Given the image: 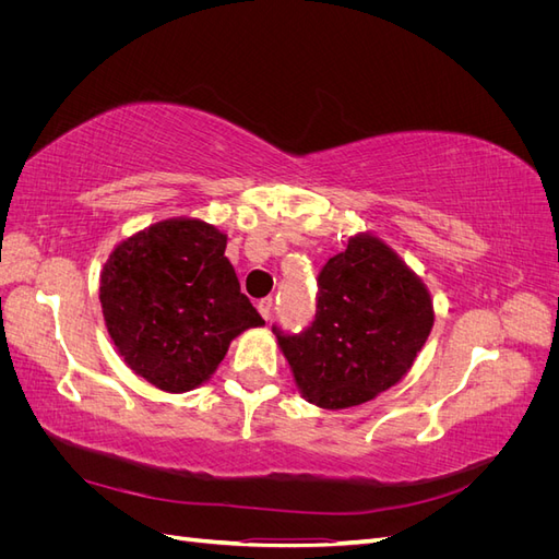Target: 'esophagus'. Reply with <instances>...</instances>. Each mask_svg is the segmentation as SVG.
I'll return each mask as SVG.
<instances>
[{
    "label": "esophagus",
    "instance_id": "obj_1",
    "mask_svg": "<svg viewBox=\"0 0 559 559\" xmlns=\"http://www.w3.org/2000/svg\"><path fill=\"white\" fill-rule=\"evenodd\" d=\"M273 310H275V300L273 298H263L259 300V312L263 319H270L273 317Z\"/></svg>",
    "mask_w": 559,
    "mask_h": 559
}]
</instances>
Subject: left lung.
Here are the masks:
<instances>
[{
	"instance_id": "left-lung-1",
	"label": "left lung",
	"mask_w": 559,
	"mask_h": 559,
	"mask_svg": "<svg viewBox=\"0 0 559 559\" xmlns=\"http://www.w3.org/2000/svg\"><path fill=\"white\" fill-rule=\"evenodd\" d=\"M433 326L429 292L378 238L359 235L317 275V310L273 333L300 392L321 408H352L396 384Z\"/></svg>"
}]
</instances>
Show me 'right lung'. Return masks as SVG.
I'll list each match as a JSON object with an SVG mask.
<instances>
[{
    "label": "right lung",
    "instance_id": "obj_1",
    "mask_svg": "<svg viewBox=\"0 0 559 559\" xmlns=\"http://www.w3.org/2000/svg\"><path fill=\"white\" fill-rule=\"evenodd\" d=\"M226 235L170 218L118 245L99 280L114 345L134 373L165 392L205 382L245 329L265 324L240 292Z\"/></svg>",
    "mask_w": 559,
    "mask_h": 559
}]
</instances>
